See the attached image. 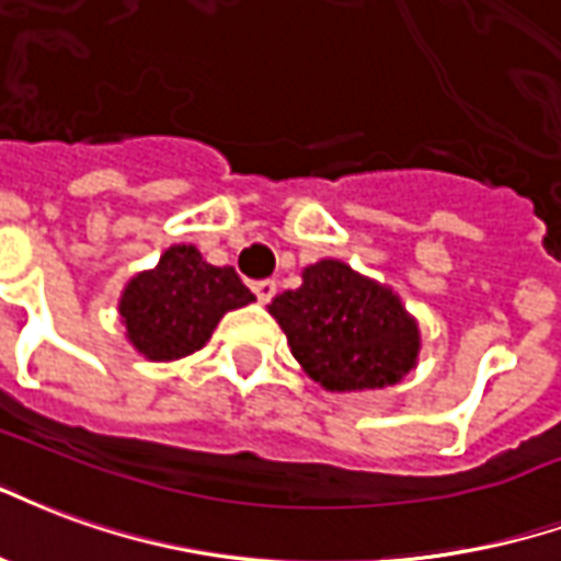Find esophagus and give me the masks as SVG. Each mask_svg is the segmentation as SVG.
Instances as JSON below:
<instances>
[{
  "mask_svg": "<svg viewBox=\"0 0 561 561\" xmlns=\"http://www.w3.org/2000/svg\"><path fill=\"white\" fill-rule=\"evenodd\" d=\"M253 293H256V298H260L263 305H268V301L275 298L277 284L275 280H260V284H253Z\"/></svg>",
  "mask_w": 561,
  "mask_h": 561,
  "instance_id": "obj_1",
  "label": "esophagus"
}]
</instances>
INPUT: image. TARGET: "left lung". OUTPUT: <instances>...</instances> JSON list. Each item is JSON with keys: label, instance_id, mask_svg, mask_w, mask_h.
Masks as SVG:
<instances>
[{"label": "left lung", "instance_id": "left-lung-1", "mask_svg": "<svg viewBox=\"0 0 561 561\" xmlns=\"http://www.w3.org/2000/svg\"><path fill=\"white\" fill-rule=\"evenodd\" d=\"M268 313L301 370L325 391L398 386L419 365V320L391 286L341 260L308 265L301 286L272 298Z\"/></svg>", "mask_w": 561, "mask_h": 561}]
</instances>
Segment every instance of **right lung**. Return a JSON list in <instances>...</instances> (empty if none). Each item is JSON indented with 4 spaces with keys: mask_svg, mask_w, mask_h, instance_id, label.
Wrapping results in <instances>:
<instances>
[{
    "mask_svg": "<svg viewBox=\"0 0 561 561\" xmlns=\"http://www.w3.org/2000/svg\"><path fill=\"white\" fill-rule=\"evenodd\" d=\"M236 268L211 265L194 244H173L154 268L137 272L118 296L128 343L149 362H179L203 350L224 313L251 305Z\"/></svg>",
    "mask_w": 561,
    "mask_h": 561,
    "instance_id": "1",
    "label": "right lung"
}]
</instances>
